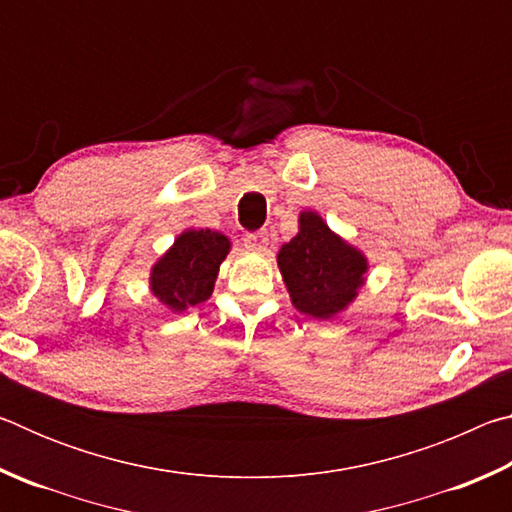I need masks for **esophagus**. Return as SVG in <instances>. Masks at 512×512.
Masks as SVG:
<instances>
[{
    "mask_svg": "<svg viewBox=\"0 0 512 512\" xmlns=\"http://www.w3.org/2000/svg\"><path fill=\"white\" fill-rule=\"evenodd\" d=\"M244 244L250 250H266V246H268V232L266 230L248 232V235H244Z\"/></svg>",
    "mask_w": 512,
    "mask_h": 512,
    "instance_id": "obj_1",
    "label": "esophagus"
}]
</instances>
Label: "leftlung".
Wrapping results in <instances>:
<instances>
[{
	"label": "left lung",
	"mask_w": 512,
	"mask_h": 512,
	"mask_svg": "<svg viewBox=\"0 0 512 512\" xmlns=\"http://www.w3.org/2000/svg\"><path fill=\"white\" fill-rule=\"evenodd\" d=\"M293 307L314 318H332L357 298L368 262L336 237L314 212L300 214V232L277 255Z\"/></svg>",
	"instance_id": "obj_1"
}]
</instances>
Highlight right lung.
Returning <instances> with one entry per match:
<instances>
[{
  "instance_id": "obj_1",
  "label": "right lung",
  "mask_w": 512,
  "mask_h": 512,
  "mask_svg": "<svg viewBox=\"0 0 512 512\" xmlns=\"http://www.w3.org/2000/svg\"><path fill=\"white\" fill-rule=\"evenodd\" d=\"M230 241L221 232L187 230L151 271V289L173 311L196 307L212 296Z\"/></svg>"
}]
</instances>
